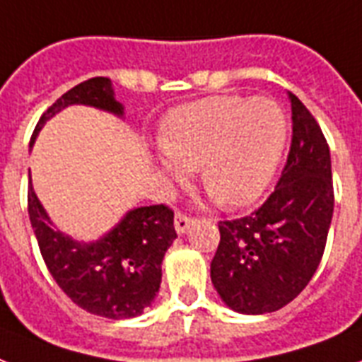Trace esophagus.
<instances>
[{"label":"esophagus","instance_id":"34e87169","mask_svg":"<svg viewBox=\"0 0 362 362\" xmlns=\"http://www.w3.org/2000/svg\"><path fill=\"white\" fill-rule=\"evenodd\" d=\"M193 224V218L187 216V214H182V212H176L175 216V230L176 233H186L189 230V226Z\"/></svg>","mask_w":362,"mask_h":362}]
</instances>
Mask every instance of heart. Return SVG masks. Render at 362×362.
Masks as SVG:
<instances>
[{"label":"heart","instance_id":"heart-1","mask_svg":"<svg viewBox=\"0 0 362 362\" xmlns=\"http://www.w3.org/2000/svg\"><path fill=\"white\" fill-rule=\"evenodd\" d=\"M288 121L267 96H211L173 112L163 134L161 170L184 182L201 169L206 192L224 206H243L262 195L285 150Z\"/></svg>","mask_w":362,"mask_h":362}]
</instances>
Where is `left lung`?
I'll return each instance as SVG.
<instances>
[{
    "label": "left lung",
    "instance_id": "left-lung-1",
    "mask_svg": "<svg viewBox=\"0 0 362 362\" xmlns=\"http://www.w3.org/2000/svg\"><path fill=\"white\" fill-rule=\"evenodd\" d=\"M292 144L275 192L248 216L218 222L211 279L237 313L262 315L308 286L325 252L334 212L330 150L310 110L288 93Z\"/></svg>",
    "mask_w": 362,
    "mask_h": 362
}]
</instances>
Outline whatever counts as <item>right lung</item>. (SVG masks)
I'll use <instances>...</instances> for the list:
<instances>
[{
	"mask_svg": "<svg viewBox=\"0 0 362 362\" xmlns=\"http://www.w3.org/2000/svg\"><path fill=\"white\" fill-rule=\"evenodd\" d=\"M71 104H85L123 117V106L115 100L112 81L93 77L64 93L41 115L30 146H34L47 121ZM28 214L47 269L81 310L106 319H131L150 308L161 285L165 252L176 239L175 212L169 206L132 209L98 241L79 243L52 228L30 180Z\"/></svg>",
	"mask_w": 362,
	"mask_h": 362,
	"instance_id": "add662e5",
	"label": "right lung"
}]
</instances>
